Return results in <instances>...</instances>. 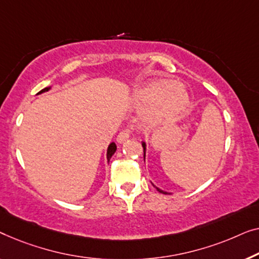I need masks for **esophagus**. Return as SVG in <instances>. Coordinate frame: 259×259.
I'll use <instances>...</instances> for the list:
<instances>
[{
    "label": "esophagus",
    "mask_w": 259,
    "mask_h": 259,
    "mask_svg": "<svg viewBox=\"0 0 259 259\" xmlns=\"http://www.w3.org/2000/svg\"><path fill=\"white\" fill-rule=\"evenodd\" d=\"M130 134H131L130 129L122 130L121 133L117 135V142H118V143H123V142H124L125 140H128V138L130 137Z\"/></svg>",
    "instance_id": "34e87169"
}]
</instances>
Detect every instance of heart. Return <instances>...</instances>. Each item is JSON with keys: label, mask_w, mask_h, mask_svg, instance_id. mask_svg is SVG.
Segmentation results:
<instances>
[{"label": "heart", "mask_w": 259, "mask_h": 259, "mask_svg": "<svg viewBox=\"0 0 259 259\" xmlns=\"http://www.w3.org/2000/svg\"><path fill=\"white\" fill-rule=\"evenodd\" d=\"M136 102L149 109V117L164 119L182 112L189 103V96L183 87L167 79L151 82L136 95Z\"/></svg>", "instance_id": "obj_1"}]
</instances>
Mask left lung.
Here are the masks:
<instances>
[{
    "label": "left lung",
    "mask_w": 259,
    "mask_h": 259,
    "mask_svg": "<svg viewBox=\"0 0 259 259\" xmlns=\"http://www.w3.org/2000/svg\"><path fill=\"white\" fill-rule=\"evenodd\" d=\"M142 147H143L144 158H145V143H142ZM156 189H157V191H159V192H162V194H165V195H166V192H165V191H163V190H161V189H158V188H156Z\"/></svg>",
    "instance_id": "8db88e82"
}]
</instances>
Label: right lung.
Wrapping results in <instances>:
<instances>
[{"mask_svg": "<svg viewBox=\"0 0 259 259\" xmlns=\"http://www.w3.org/2000/svg\"><path fill=\"white\" fill-rule=\"evenodd\" d=\"M49 89H50V87H48V88H45V89H42L41 92H39L38 94H41V93H45V92H48ZM116 149H117V147H116V144H115V143H111L110 145H109V148H108V152H107V158H108V161H110L111 156L115 154Z\"/></svg>", "mask_w": 259, "mask_h": 259, "instance_id": "obj_1", "label": "right lung"}]
</instances>
